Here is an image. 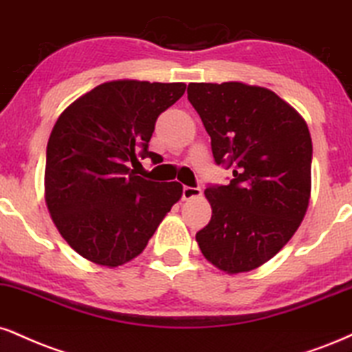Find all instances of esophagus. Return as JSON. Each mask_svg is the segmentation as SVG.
I'll use <instances>...</instances> for the list:
<instances>
[{
	"mask_svg": "<svg viewBox=\"0 0 352 352\" xmlns=\"http://www.w3.org/2000/svg\"><path fill=\"white\" fill-rule=\"evenodd\" d=\"M201 190L195 187H184L182 190V200H192V198H200Z\"/></svg>",
	"mask_w": 352,
	"mask_h": 352,
	"instance_id": "esophagus-1",
	"label": "esophagus"
}]
</instances>
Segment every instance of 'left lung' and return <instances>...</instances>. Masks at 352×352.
<instances>
[{"instance_id":"1","label":"left lung","mask_w":352,"mask_h":352,"mask_svg":"<svg viewBox=\"0 0 352 352\" xmlns=\"http://www.w3.org/2000/svg\"><path fill=\"white\" fill-rule=\"evenodd\" d=\"M187 93L214 162L232 168L230 184L205 190L211 219L197 243L223 272H249L272 259L303 221L311 193L310 131L269 88L190 83Z\"/></svg>"}]
</instances>
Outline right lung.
I'll return each instance as SVG.
<instances>
[{
	"label": "right lung",
	"mask_w": 352,
	"mask_h": 352,
	"mask_svg": "<svg viewBox=\"0 0 352 352\" xmlns=\"http://www.w3.org/2000/svg\"><path fill=\"white\" fill-rule=\"evenodd\" d=\"M185 83L113 80L63 109L45 159V203L62 238L93 264L118 267L144 251L180 200L179 182H151L129 164L157 160L149 141Z\"/></svg>",
	"instance_id": "1"
}]
</instances>
